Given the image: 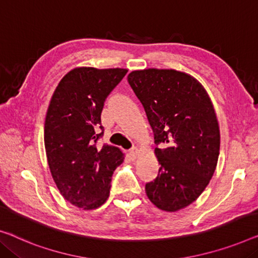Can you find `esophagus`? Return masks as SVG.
<instances>
[{
	"instance_id": "34e87169",
	"label": "esophagus",
	"mask_w": 258,
	"mask_h": 258,
	"mask_svg": "<svg viewBox=\"0 0 258 258\" xmlns=\"http://www.w3.org/2000/svg\"><path fill=\"white\" fill-rule=\"evenodd\" d=\"M137 152H138V149L136 148V147H134V148H132L130 149V150L128 151V155H129V157L132 159H135L136 158V156H137Z\"/></svg>"
}]
</instances>
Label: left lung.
<instances>
[{
  "instance_id": "left-lung-1",
  "label": "left lung",
  "mask_w": 258,
  "mask_h": 258,
  "mask_svg": "<svg viewBox=\"0 0 258 258\" xmlns=\"http://www.w3.org/2000/svg\"><path fill=\"white\" fill-rule=\"evenodd\" d=\"M128 83L143 106L154 133L159 170L145 185L152 204L165 212L191 205L214 173L220 132L203 86L175 70L129 73Z\"/></svg>"
}]
</instances>
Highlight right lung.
<instances>
[{
	"label": "right lung",
	"mask_w": 258,
	"mask_h": 258,
	"mask_svg": "<svg viewBox=\"0 0 258 258\" xmlns=\"http://www.w3.org/2000/svg\"><path fill=\"white\" fill-rule=\"evenodd\" d=\"M126 72L74 69L60 80L48 104L44 143L52 178L61 196L84 210L106 203L111 175L123 162L120 149L96 143L104 132V101Z\"/></svg>",
	"instance_id": "1"
}]
</instances>
